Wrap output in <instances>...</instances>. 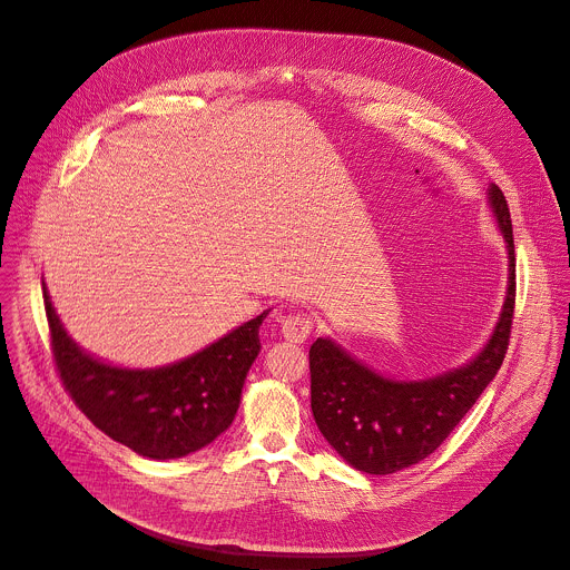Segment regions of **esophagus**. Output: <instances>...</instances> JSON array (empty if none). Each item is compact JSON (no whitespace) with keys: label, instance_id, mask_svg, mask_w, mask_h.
I'll list each match as a JSON object with an SVG mask.
<instances>
[{"label":"esophagus","instance_id":"esophagus-1","mask_svg":"<svg viewBox=\"0 0 570 570\" xmlns=\"http://www.w3.org/2000/svg\"><path fill=\"white\" fill-rule=\"evenodd\" d=\"M312 330H314V323L306 316H288L282 323V336L288 343H304L308 338V334H312Z\"/></svg>","mask_w":570,"mask_h":570}]
</instances>
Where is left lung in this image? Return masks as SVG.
Masks as SVG:
<instances>
[{
	"instance_id": "8db88e82",
	"label": "left lung",
	"mask_w": 570,
	"mask_h": 570,
	"mask_svg": "<svg viewBox=\"0 0 570 570\" xmlns=\"http://www.w3.org/2000/svg\"><path fill=\"white\" fill-rule=\"evenodd\" d=\"M487 199L504 238L509 275L498 323L471 361L425 380H395L373 371L330 336H321L308 350L316 425L361 473L391 475L430 456L502 366L515 299L513 232L507 199L495 184H489Z\"/></svg>"
}]
</instances>
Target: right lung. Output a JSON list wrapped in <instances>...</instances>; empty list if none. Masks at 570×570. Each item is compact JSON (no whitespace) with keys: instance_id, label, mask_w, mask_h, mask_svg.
Returning <instances> with one entry per match:
<instances>
[{"instance_id":"obj_1","label":"right lung","mask_w":570,"mask_h":570,"mask_svg":"<svg viewBox=\"0 0 570 570\" xmlns=\"http://www.w3.org/2000/svg\"><path fill=\"white\" fill-rule=\"evenodd\" d=\"M42 297L61 380L92 425L114 441L147 459H181L214 443L234 423L268 312L175 364L125 368L72 341L45 282Z\"/></svg>"}]
</instances>
